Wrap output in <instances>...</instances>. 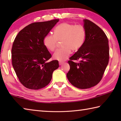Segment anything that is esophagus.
Wrapping results in <instances>:
<instances>
[{
    "instance_id": "obj_1",
    "label": "esophagus",
    "mask_w": 121,
    "mask_h": 121,
    "mask_svg": "<svg viewBox=\"0 0 121 121\" xmlns=\"http://www.w3.org/2000/svg\"><path fill=\"white\" fill-rule=\"evenodd\" d=\"M63 63H64V62H62V61H60V62H59V65H62V64H63Z\"/></svg>"
}]
</instances>
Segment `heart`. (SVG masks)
<instances>
[{"instance_id":"1","label":"heart","mask_w":121,"mask_h":121,"mask_svg":"<svg viewBox=\"0 0 121 121\" xmlns=\"http://www.w3.org/2000/svg\"><path fill=\"white\" fill-rule=\"evenodd\" d=\"M54 35L48 34L44 37L43 44L48 50L53 52L56 48L57 40L61 41L63 48L56 50L53 59L59 61L67 60L71 50L77 51L84 44L86 31L84 26L81 24L65 23L57 26L53 30Z\"/></svg>"}]
</instances>
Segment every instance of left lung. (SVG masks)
Instances as JSON below:
<instances>
[{
	"label": "left lung",
	"instance_id": "8db88e82",
	"mask_svg": "<svg viewBox=\"0 0 121 121\" xmlns=\"http://www.w3.org/2000/svg\"><path fill=\"white\" fill-rule=\"evenodd\" d=\"M86 36L84 44L68 61L67 73L70 83L78 89H89L101 80L109 58L107 36L101 28L89 20H84ZM81 60L79 63L74 60Z\"/></svg>",
	"mask_w": 121,
	"mask_h": 121
}]
</instances>
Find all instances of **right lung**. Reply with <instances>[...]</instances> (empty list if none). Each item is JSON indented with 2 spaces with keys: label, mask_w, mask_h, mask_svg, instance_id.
Returning a JSON list of instances; mask_svg holds the SVG:
<instances>
[{
  "label": "right lung",
  "mask_w": 121,
  "mask_h": 121,
  "mask_svg": "<svg viewBox=\"0 0 121 121\" xmlns=\"http://www.w3.org/2000/svg\"><path fill=\"white\" fill-rule=\"evenodd\" d=\"M59 19L34 22L17 35L12 48V62L16 76L24 86L31 90L42 89L51 81L58 60L46 61L52 56L43 44V39Z\"/></svg>",
  "instance_id": "1"
}]
</instances>
